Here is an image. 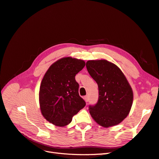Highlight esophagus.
Listing matches in <instances>:
<instances>
[{"mask_svg": "<svg viewBox=\"0 0 159 159\" xmlns=\"http://www.w3.org/2000/svg\"><path fill=\"white\" fill-rule=\"evenodd\" d=\"M84 99H85L86 102H89V96H88V95L84 96Z\"/></svg>", "mask_w": 159, "mask_h": 159, "instance_id": "34e87169", "label": "esophagus"}]
</instances>
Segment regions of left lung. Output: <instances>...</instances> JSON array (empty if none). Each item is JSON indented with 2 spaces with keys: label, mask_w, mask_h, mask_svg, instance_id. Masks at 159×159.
I'll list each match as a JSON object with an SVG mask.
<instances>
[{
  "label": "left lung",
  "mask_w": 159,
  "mask_h": 159,
  "mask_svg": "<svg viewBox=\"0 0 159 159\" xmlns=\"http://www.w3.org/2000/svg\"><path fill=\"white\" fill-rule=\"evenodd\" d=\"M86 68L99 89L97 104L89 107L91 117L105 128L117 125L127 117L133 105L127 79L117 66L104 59L88 60Z\"/></svg>",
  "instance_id": "8db88e82"
}]
</instances>
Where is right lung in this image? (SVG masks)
<instances>
[{
	"label": "right lung",
	"instance_id": "right-lung-1",
	"mask_svg": "<svg viewBox=\"0 0 159 159\" xmlns=\"http://www.w3.org/2000/svg\"><path fill=\"white\" fill-rule=\"evenodd\" d=\"M85 65L84 60L64 57L53 63L43 77L40 108L43 117L54 125H67L85 107V102L79 95V84L75 80Z\"/></svg>",
	"mask_w": 159,
	"mask_h": 159
}]
</instances>
